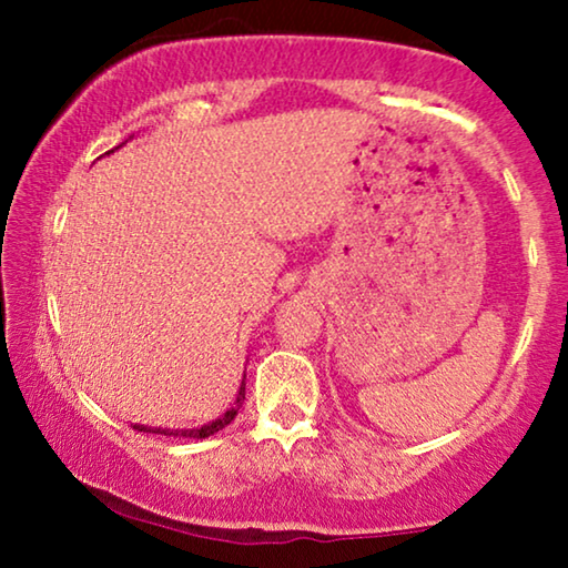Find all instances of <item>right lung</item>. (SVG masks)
Here are the masks:
<instances>
[{"label":"right lung","mask_w":568,"mask_h":568,"mask_svg":"<svg viewBox=\"0 0 568 568\" xmlns=\"http://www.w3.org/2000/svg\"><path fill=\"white\" fill-rule=\"evenodd\" d=\"M243 400H245V383L240 385V390H237V398H235V403H232V408L227 410V414H222L220 418H216V422H212V424H206V426H201V429H152V426H139V424H134V429H139V432H152V434H165V437H191V439H206V437H212V434H216L220 429H224V426H227L232 418L237 416V410L243 408Z\"/></svg>","instance_id":"right-lung-1"}]
</instances>
